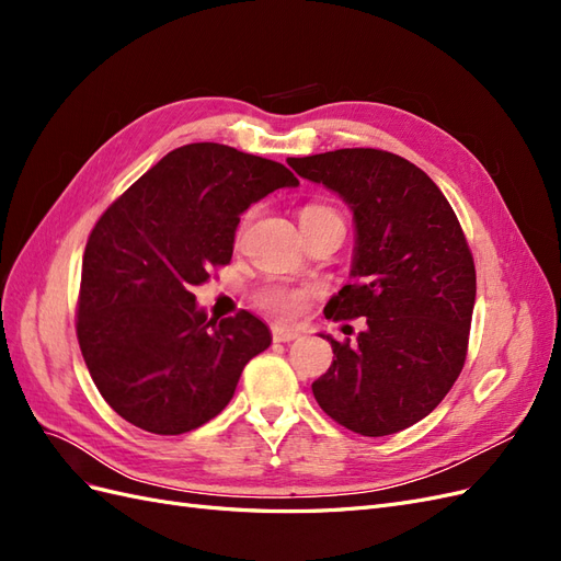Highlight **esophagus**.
Returning a JSON list of instances; mask_svg holds the SVG:
<instances>
[{
    "label": "esophagus",
    "instance_id": "1",
    "mask_svg": "<svg viewBox=\"0 0 561 561\" xmlns=\"http://www.w3.org/2000/svg\"><path fill=\"white\" fill-rule=\"evenodd\" d=\"M271 336H274V342H295V339L299 336L297 330L293 328H285V325H274L271 328Z\"/></svg>",
    "mask_w": 561,
    "mask_h": 561
}]
</instances>
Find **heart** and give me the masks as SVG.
Here are the masks:
<instances>
[{
	"label": "heart",
	"instance_id": "heart-1",
	"mask_svg": "<svg viewBox=\"0 0 561 561\" xmlns=\"http://www.w3.org/2000/svg\"><path fill=\"white\" fill-rule=\"evenodd\" d=\"M250 219V213L243 215L241 225H239V236L243 233L245 225ZM322 219H342L339 213L330 206H320V203H309V206H304L299 213V225L307 227L313 222H322ZM309 297L307 287H295V285H285V283H268L264 287H260L257 293H254V304H257L260 309H264L266 313L276 316V318H293L299 313L304 299Z\"/></svg>",
	"mask_w": 561,
	"mask_h": 561
}]
</instances>
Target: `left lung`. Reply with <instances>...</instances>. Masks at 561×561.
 <instances>
[{"label": "left lung", "mask_w": 561, "mask_h": 561, "mask_svg": "<svg viewBox=\"0 0 561 561\" xmlns=\"http://www.w3.org/2000/svg\"><path fill=\"white\" fill-rule=\"evenodd\" d=\"M353 210L351 276L325 307L332 320L367 318L358 344H332L311 383L320 410L367 437L414 426L443 402L468 353L474 262L437 184L383 149H334L287 159Z\"/></svg>", "instance_id": "left-lung-1"}]
</instances>
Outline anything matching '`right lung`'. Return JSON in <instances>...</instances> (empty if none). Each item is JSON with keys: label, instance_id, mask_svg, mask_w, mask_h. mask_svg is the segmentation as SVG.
Returning <instances> with one entry per match:
<instances>
[{"label": "right lung", "instance_id": "add662e5", "mask_svg": "<svg viewBox=\"0 0 561 561\" xmlns=\"http://www.w3.org/2000/svg\"><path fill=\"white\" fill-rule=\"evenodd\" d=\"M297 184L283 163L194 142L168 151L98 219L83 250L77 339L118 416L182 435L229 404L271 332L248 311L208 318L194 287L231 262L241 213Z\"/></svg>", "mask_w": 561, "mask_h": 561}]
</instances>
